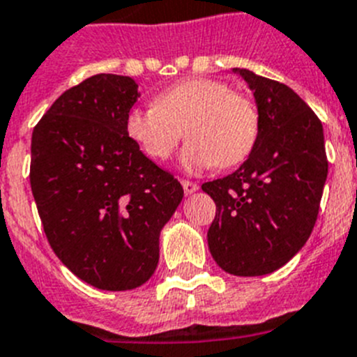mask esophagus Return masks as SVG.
Listing matches in <instances>:
<instances>
[{"label":"esophagus","mask_w":357,"mask_h":357,"mask_svg":"<svg viewBox=\"0 0 357 357\" xmlns=\"http://www.w3.org/2000/svg\"><path fill=\"white\" fill-rule=\"evenodd\" d=\"M181 184H182V188H184L185 195H193L198 191V184H195V182H189V181H184V178H182Z\"/></svg>","instance_id":"esophagus-1"}]
</instances>
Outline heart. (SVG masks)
Masks as SVG:
<instances>
[{
	"mask_svg": "<svg viewBox=\"0 0 357 357\" xmlns=\"http://www.w3.org/2000/svg\"><path fill=\"white\" fill-rule=\"evenodd\" d=\"M259 128V110L252 98L206 77L169 85L155 94L153 107H134L125 118L128 139L153 160L169 159L185 130L189 143L181 166L189 173L213 166L234 168L247 160Z\"/></svg>",
	"mask_w": 357,
	"mask_h": 357,
	"instance_id": "b5f03b06",
	"label": "heart"
}]
</instances>
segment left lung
Returning a JSON list of instances; mask_svg holds the SVG:
<instances>
[{
    "label": "left lung",
    "mask_w": 357,
    "mask_h": 357,
    "mask_svg": "<svg viewBox=\"0 0 357 357\" xmlns=\"http://www.w3.org/2000/svg\"><path fill=\"white\" fill-rule=\"evenodd\" d=\"M232 73L254 93L261 128L234 173L202 185L216 204L207 243L227 273L257 277L284 266L305 245L329 164L320 119L295 91L250 69Z\"/></svg>",
    "instance_id": "left-lung-1"
}]
</instances>
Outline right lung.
<instances>
[{
    "instance_id": "right-lung-1",
    "label": "right lung",
    "mask_w": 357,
    "mask_h": 357,
    "mask_svg": "<svg viewBox=\"0 0 357 357\" xmlns=\"http://www.w3.org/2000/svg\"><path fill=\"white\" fill-rule=\"evenodd\" d=\"M139 85L94 75L56 98L31 134L30 184L59 259L98 289L144 284L159 264L160 230L184 197L125 132Z\"/></svg>"
}]
</instances>
